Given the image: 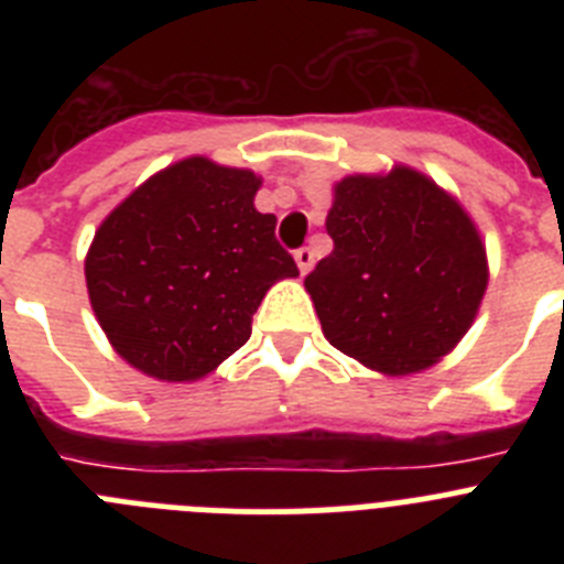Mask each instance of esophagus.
Listing matches in <instances>:
<instances>
[{"label":"esophagus","instance_id":"1","mask_svg":"<svg viewBox=\"0 0 564 564\" xmlns=\"http://www.w3.org/2000/svg\"><path fill=\"white\" fill-rule=\"evenodd\" d=\"M293 259H296V265H299V271H302V273H307L313 268V251H311V248H296V251H293Z\"/></svg>","mask_w":564,"mask_h":564}]
</instances>
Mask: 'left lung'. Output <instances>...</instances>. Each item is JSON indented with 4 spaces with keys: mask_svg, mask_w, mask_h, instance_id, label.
Masks as SVG:
<instances>
[{
    "mask_svg": "<svg viewBox=\"0 0 564 564\" xmlns=\"http://www.w3.org/2000/svg\"><path fill=\"white\" fill-rule=\"evenodd\" d=\"M333 251L305 276L327 341L364 367L406 376L455 347L486 293V248L430 177H344L327 214Z\"/></svg>",
    "mask_w": 564,
    "mask_h": 564,
    "instance_id": "left-lung-1",
    "label": "left lung"
}]
</instances>
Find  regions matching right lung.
<instances>
[{"mask_svg":"<svg viewBox=\"0 0 564 564\" xmlns=\"http://www.w3.org/2000/svg\"><path fill=\"white\" fill-rule=\"evenodd\" d=\"M259 177L188 158L134 188L96 231L87 291L112 347L161 381L203 378L251 338L276 279L299 276Z\"/></svg>","mask_w":564,"mask_h":564,"instance_id":"1","label":"right lung"}]
</instances>
